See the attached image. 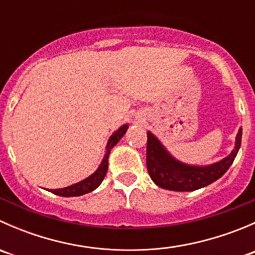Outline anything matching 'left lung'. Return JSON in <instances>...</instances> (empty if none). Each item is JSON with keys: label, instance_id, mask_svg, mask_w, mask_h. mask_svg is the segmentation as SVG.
<instances>
[{"label": "left lung", "instance_id": "1", "mask_svg": "<svg viewBox=\"0 0 255 255\" xmlns=\"http://www.w3.org/2000/svg\"><path fill=\"white\" fill-rule=\"evenodd\" d=\"M146 168L151 180L161 189L171 191H194L220 179L232 165L242 142V128L236 135L230 155L210 165H190L174 158L151 132L146 133Z\"/></svg>", "mask_w": 255, "mask_h": 255}]
</instances>
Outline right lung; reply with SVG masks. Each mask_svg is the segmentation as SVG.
Segmentation results:
<instances>
[{"instance_id":"right-lung-1","label":"right lung","mask_w":255,"mask_h":255,"mask_svg":"<svg viewBox=\"0 0 255 255\" xmlns=\"http://www.w3.org/2000/svg\"><path fill=\"white\" fill-rule=\"evenodd\" d=\"M128 129V125H123L116 130L115 133L110 137L109 142L106 145V151H105V156L102 159L101 164L97 168V170L94 174H91L90 176H87L86 179L81 180V181L76 182V184L70 185L68 187H63V189H55L50 190V192L53 194L59 195V196L64 197H74V196H81V195L87 194V192L94 191L95 189L101 185L102 180L105 179V175L107 173V169H109V156L111 153V149L121 140V138L126 134Z\"/></svg>"}]
</instances>
